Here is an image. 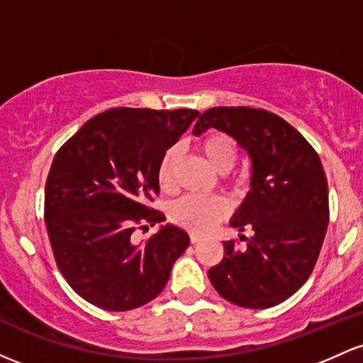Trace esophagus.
<instances>
[{"label":"esophagus","mask_w":363,"mask_h":363,"mask_svg":"<svg viewBox=\"0 0 363 363\" xmlns=\"http://www.w3.org/2000/svg\"><path fill=\"white\" fill-rule=\"evenodd\" d=\"M189 239H191V244H198L199 240H201V237L196 235V234H191V235H189Z\"/></svg>","instance_id":"obj_1"}]
</instances>
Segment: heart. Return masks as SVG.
<instances>
[{"label":"heart","mask_w":363,"mask_h":363,"mask_svg":"<svg viewBox=\"0 0 363 363\" xmlns=\"http://www.w3.org/2000/svg\"><path fill=\"white\" fill-rule=\"evenodd\" d=\"M199 150L205 155L208 164L218 174H227L235 167L239 160V147L232 136L225 133H210L199 143ZM179 158V150L176 147L169 148L162 157L157 170V181L162 191L170 193L174 189V170ZM228 213V206L220 198H194L184 196L177 199L170 206L169 215L174 223L181 225L187 230L196 234H205L216 222L225 218Z\"/></svg>","instance_id":"1"}]
</instances>
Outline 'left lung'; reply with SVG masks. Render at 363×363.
Here are the masks:
<instances>
[{
  "instance_id": "obj_1",
  "label": "left lung",
  "mask_w": 363,
  "mask_h": 363,
  "mask_svg": "<svg viewBox=\"0 0 363 363\" xmlns=\"http://www.w3.org/2000/svg\"><path fill=\"white\" fill-rule=\"evenodd\" d=\"M210 128L232 136L251 158V189L230 225L249 228L252 237L244 249L223 242V259L208 277L225 301L268 309L301 289L318 261L329 218L323 164L301 133L273 112L213 107L199 116L193 135Z\"/></svg>"
}]
</instances>
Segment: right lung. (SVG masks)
<instances>
[{
	"instance_id": "right-lung-1",
	"label": "right lung",
	"mask_w": 363,
	"mask_h": 363,
	"mask_svg": "<svg viewBox=\"0 0 363 363\" xmlns=\"http://www.w3.org/2000/svg\"><path fill=\"white\" fill-rule=\"evenodd\" d=\"M198 116L193 109H109L86 121L54 157L45 227L57 268L86 302L123 312L164 290L189 235L167 223L136 244L133 232L165 222L150 206L160 193L158 164Z\"/></svg>"
}]
</instances>
